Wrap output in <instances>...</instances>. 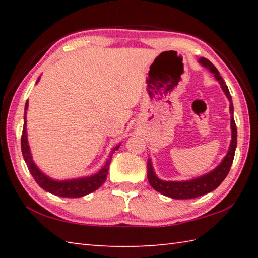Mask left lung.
<instances>
[{
    "mask_svg": "<svg viewBox=\"0 0 258 258\" xmlns=\"http://www.w3.org/2000/svg\"><path fill=\"white\" fill-rule=\"evenodd\" d=\"M198 62L203 67L208 69L211 72L215 80L220 83V85L223 90L224 94L228 98L230 102V115H231V142L229 150L220 164H218L213 171L204 174L202 176L191 178L186 181H164L156 175L154 171V166H152L151 159H148V181L150 185L154 187L156 191L160 192L161 195L167 196L173 199H192L197 198L200 196H204L215 190L216 187L223 182L226 175L229 174L231 165L233 163L235 148H237V127H235L234 118H233V103L232 98L229 92V89L224 83V80L221 77L220 73L216 67L206 58H199Z\"/></svg>",
    "mask_w": 258,
    "mask_h": 258,
    "instance_id": "left-lung-1",
    "label": "left lung"
}]
</instances>
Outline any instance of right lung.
<instances>
[{
  "label": "right lung",
  "mask_w": 258,
  "mask_h": 258,
  "mask_svg": "<svg viewBox=\"0 0 258 258\" xmlns=\"http://www.w3.org/2000/svg\"><path fill=\"white\" fill-rule=\"evenodd\" d=\"M41 77L37 78L36 84L40 81ZM27 109H28V100L25 104V116H24V128H23V135H21V152H23L25 163L27 165L30 174L34 177V180L40 185L43 190L46 192H50L52 195L59 196V197L64 198H80L83 196H86L91 194V192L95 191L101 186L104 181L107 180L108 171H109V165L111 161V156L118 148L119 145H117L111 150L109 158L107 159L106 164L102 166V168L100 169L98 173L93 174L90 176H83L77 178H68V180H54L50 176H47L46 174L43 173L40 168L37 167V165L34 163L32 152H30L28 139H27V121H26V115H27Z\"/></svg>",
  "instance_id": "right-lung-1"
}]
</instances>
